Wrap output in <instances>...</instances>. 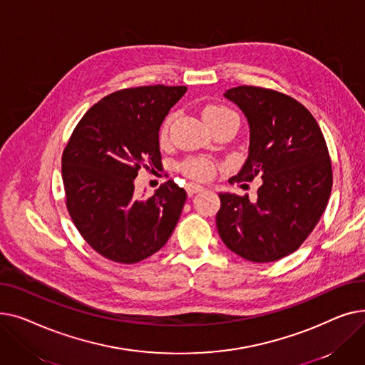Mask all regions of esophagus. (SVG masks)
I'll list each match as a JSON object with an SVG mask.
<instances>
[{"label":"esophagus","instance_id":"obj_1","mask_svg":"<svg viewBox=\"0 0 365 365\" xmlns=\"http://www.w3.org/2000/svg\"><path fill=\"white\" fill-rule=\"evenodd\" d=\"M201 190H204V187H202L201 185H197V183H189V185H186V192H187L189 197L201 192Z\"/></svg>","mask_w":365,"mask_h":365}]
</instances>
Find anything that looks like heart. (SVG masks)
<instances>
[{"label":"heart","mask_w":365,"mask_h":365,"mask_svg":"<svg viewBox=\"0 0 365 365\" xmlns=\"http://www.w3.org/2000/svg\"><path fill=\"white\" fill-rule=\"evenodd\" d=\"M202 118L208 127H212V125L226 121V120L238 121L237 113L234 110H231L226 106H220V105H207L202 109ZM171 120H173V115H168L161 125V130H160V140L161 142H165L168 138V128H170ZM180 170L183 175H186L190 179L208 180L210 178H213L216 167L212 161L205 160V158H187L180 164Z\"/></svg>","instance_id":"obj_1"}]
</instances>
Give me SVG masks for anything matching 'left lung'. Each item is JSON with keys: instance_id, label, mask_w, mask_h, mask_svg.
I'll return each mask as SVG.
<instances>
[{"instance_id": "obj_1", "label": "left lung", "mask_w": 365, "mask_h": 365, "mask_svg": "<svg viewBox=\"0 0 365 365\" xmlns=\"http://www.w3.org/2000/svg\"><path fill=\"white\" fill-rule=\"evenodd\" d=\"M223 96L250 127L248 157L232 180L260 179L262 185L256 200L219 194L217 231L242 259L275 262L297 250L327 207L333 186L329 149L312 113L290 96L253 86Z\"/></svg>"}]
</instances>
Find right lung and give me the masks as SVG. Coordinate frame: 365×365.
Listing matches in <instances>:
<instances>
[{
    "label": "right lung",
    "mask_w": 365,
    "mask_h": 365,
    "mask_svg": "<svg viewBox=\"0 0 365 365\" xmlns=\"http://www.w3.org/2000/svg\"><path fill=\"white\" fill-rule=\"evenodd\" d=\"M186 87L115 91L76 124L62 155L66 207L87 244L118 263H138L168 241L186 190L173 180L149 198L134 192L140 167L161 164L160 127Z\"/></svg>",
    "instance_id": "right-lung-1"
}]
</instances>
